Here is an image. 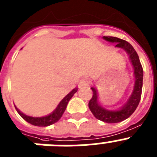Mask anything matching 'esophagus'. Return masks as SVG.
<instances>
[{
	"label": "esophagus",
	"mask_w": 157,
	"mask_h": 157,
	"mask_svg": "<svg viewBox=\"0 0 157 157\" xmlns=\"http://www.w3.org/2000/svg\"><path fill=\"white\" fill-rule=\"evenodd\" d=\"M90 82H91V80H90L89 78H88V77H84V78L81 79L80 82H79V88L87 86V85H88V84H90Z\"/></svg>",
	"instance_id": "obj_1"
}]
</instances>
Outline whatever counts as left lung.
<instances>
[{"mask_svg":"<svg viewBox=\"0 0 157 157\" xmlns=\"http://www.w3.org/2000/svg\"><path fill=\"white\" fill-rule=\"evenodd\" d=\"M103 39L109 43H115L116 47L121 48L129 56L133 69L134 86L133 92L122 106L114 110H108L101 107L98 102V94L95 88H91L93 92L92 99L88 103V107L97 119L107 123H117L129 118L136 110L141 100L143 84V69L140 59L134 48L128 42L112 36H103Z\"/></svg>","mask_w":157,"mask_h":157,"instance_id":"obj_1","label":"left lung"}]
</instances>
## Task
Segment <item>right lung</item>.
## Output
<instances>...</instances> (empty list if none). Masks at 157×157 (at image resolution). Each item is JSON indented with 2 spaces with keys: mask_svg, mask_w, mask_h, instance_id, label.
I'll list each match as a JSON object with an SVG mask.
<instances>
[{
  "mask_svg": "<svg viewBox=\"0 0 157 157\" xmlns=\"http://www.w3.org/2000/svg\"><path fill=\"white\" fill-rule=\"evenodd\" d=\"M78 88H75L74 89H73L69 92V94L65 95V97L62 99V101L60 102L59 104L58 105V107H56V109L54 110L53 112H51L50 114H47L46 116L43 117H32V116H28L27 114H24V113H22L21 111L19 110L17 107H16V111L19 113L20 116L24 118L25 121L28 122V123L31 124V125H34V126H48L52 125V124L55 123L62 118V114L65 112L66 107H67V104L69 103V101L70 100V99L73 96L76 92H77Z\"/></svg>",
  "mask_w": 157,
  "mask_h": 157,
  "instance_id": "add662e5",
  "label": "right lung"
}]
</instances>
